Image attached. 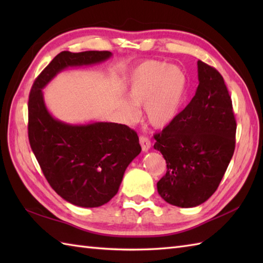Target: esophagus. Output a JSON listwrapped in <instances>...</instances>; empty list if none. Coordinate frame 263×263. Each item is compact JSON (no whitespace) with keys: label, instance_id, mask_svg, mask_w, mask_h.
Segmentation results:
<instances>
[{"label":"esophagus","instance_id":"1","mask_svg":"<svg viewBox=\"0 0 263 263\" xmlns=\"http://www.w3.org/2000/svg\"><path fill=\"white\" fill-rule=\"evenodd\" d=\"M140 144H141V148H142V152L147 153L148 150L152 147V142H150L149 139L147 137H140Z\"/></svg>","mask_w":263,"mask_h":263}]
</instances>
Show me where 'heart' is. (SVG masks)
I'll list each match as a JSON object with an SVG mask.
<instances>
[{
	"label": "heart",
	"instance_id": "b5f03b06",
	"mask_svg": "<svg viewBox=\"0 0 263 263\" xmlns=\"http://www.w3.org/2000/svg\"><path fill=\"white\" fill-rule=\"evenodd\" d=\"M186 92L185 72L180 66L154 60L139 65L128 85V98L137 106L143 105L144 117L154 127H165L176 119ZM132 103L126 100L124 108L135 116L137 110Z\"/></svg>",
	"mask_w": 263,
	"mask_h": 263
}]
</instances>
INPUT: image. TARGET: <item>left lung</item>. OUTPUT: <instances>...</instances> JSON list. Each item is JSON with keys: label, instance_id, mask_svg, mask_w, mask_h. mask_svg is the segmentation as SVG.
Instances as JSON below:
<instances>
[{"label": "left lung", "instance_id": "8db88e82", "mask_svg": "<svg viewBox=\"0 0 263 263\" xmlns=\"http://www.w3.org/2000/svg\"><path fill=\"white\" fill-rule=\"evenodd\" d=\"M199 86L176 119L155 136L167 164L157 183L170 204L192 208L215 193L235 149L236 121L221 74L198 61Z\"/></svg>", "mask_w": 263, "mask_h": 263}]
</instances>
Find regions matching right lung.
Listing matches in <instances>:
<instances>
[{
    "mask_svg": "<svg viewBox=\"0 0 263 263\" xmlns=\"http://www.w3.org/2000/svg\"><path fill=\"white\" fill-rule=\"evenodd\" d=\"M111 55L61 52L33 82L28 102V137L44 175L61 198L83 208L107 203L119 191L127 166L141 153L138 135L119 123L55 119L43 89L66 69L103 63Z\"/></svg>",
    "mask_w": 263,
    "mask_h": 263,
    "instance_id": "obj_1",
    "label": "right lung"
}]
</instances>
